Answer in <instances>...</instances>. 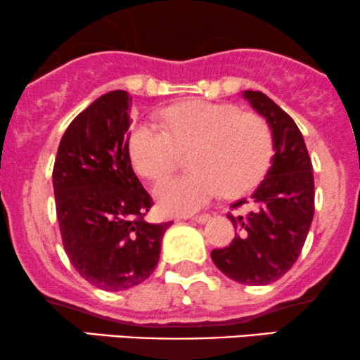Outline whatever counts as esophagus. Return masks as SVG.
<instances>
[{"mask_svg":"<svg viewBox=\"0 0 360 360\" xmlns=\"http://www.w3.org/2000/svg\"><path fill=\"white\" fill-rule=\"evenodd\" d=\"M195 223H207L210 220V214H197V217H188Z\"/></svg>","mask_w":360,"mask_h":360,"instance_id":"1","label":"esophagus"}]
</instances>
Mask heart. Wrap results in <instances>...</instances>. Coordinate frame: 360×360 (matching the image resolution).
<instances>
[{
  "label": "heart",
  "instance_id": "heart-1",
  "mask_svg": "<svg viewBox=\"0 0 360 360\" xmlns=\"http://www.w3.org/2000/svg\"><path fill=\"white\" fill-rule=\"evenodd\" d=\"M160 125L137 124L129 135L134 169L160 180L175 169L180 153H190L191 174L162 180L155 186L165 213L202 210L225 190L248 191L263 180L274 155V135L266 119L233 104L188 101L158 114Z\"/></svg>",
  "mask_w": 360,
  "mask_h": 360
}]
</instances>
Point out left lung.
<instances>
[{"label":"left lung","instance_id":"8db88e82","mask_svg":"<svg viewBox=\"0 0 360 360\" xmlns=\"http://www.w3.org/2000/svg\"><path fill=\"white\" fill-rule=\"evenodd\" d=\"M243 97L263 115L274 135L268 174L250 198L238 200L228 213L236 236L212 259L223 274L248 286H264L286 274L304 246L314 217V175L301 130L281 107L259 91Z\"/></svg>","mask_w":360,"mask_h":360}]
</instances>
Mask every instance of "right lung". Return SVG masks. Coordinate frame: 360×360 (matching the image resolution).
Wrapping results in <instances>:
<instances>
[{
  "instance_id": "1",
  "label": "right lung",
  "mask_w": 360,
  "mask_h": 360,
  "mask_svg": "<svg viewBox=\"0 0 360 360\" xmlns=\"http://www.w3.org/2000/svg\"><path fill=\"white\" fill-rule=\"evenodd\" d=\"M130 102L125 91H112L82 110L60 139L53 170L68 258L86 281L104 291L146 281L172 225L146 218L153 202L130 163Z\"/></svg>"
}]
</instances>
